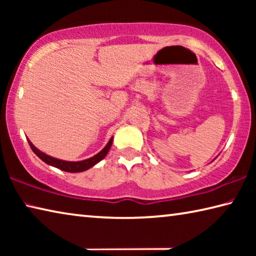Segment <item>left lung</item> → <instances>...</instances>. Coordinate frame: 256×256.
I'll list each match as a JSON object with an SVG mask.
<instances>
[{"mask_svg":"<svg viewBox=\"0 0 256 256\" xmlns=\"http://www.w3.org/2000/svg\"><path fill=\"white\" fill-rule=\"evenodd\" d=\"M214 159H216V158H214Z\"/></svg>","mask_w":256,"mask_h":256,"instance_id":"8db88e82","label":"left lung"}]
</instances>
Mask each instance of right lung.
<instances>
[{
    "instance_id": "right-lung-1",
    "label": "right lung",
    "mask_w": 256,
    "mask_h": 256,
    "mask_svg": "<svg viewBox=\"0 0 256 256\" xmlns=\"http://www.w3.org/2000/svg\"><path fill=\"white\" fill-rule=\"evenodd\" d=\"M28 140V144L30 146V148L32 149V151L34 154H36L38 157H40L42 162H46L47 164H50V166H53L58 168L60 170H64V172H84V170H88L89 168L94 167V164H98L100 160H102L104 158L106 157L108 151H110L112 144V136L110 138V141H108V144L104 146V149L99 151L97 154H94V157H90L88 159H84V160H80V162H66V160H62V159H58V158H54L52 157V156L46 154L45 152H42L40 149H37L36 146H34L32 141Z\"/></svg>"
}]
</instances>
